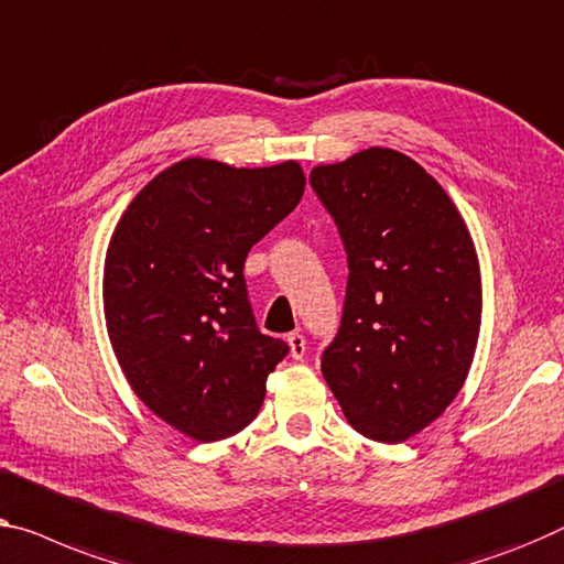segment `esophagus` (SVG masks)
Instances as JSON below:
<instances>
[{
    "label": "esophagus",
    "instance_id": "esophagus-1",
    "mask_svg": "<svg viewBox=\"0 0 564 564\" xmlns=\"http://www.w3.org/2000/svg\"><path fill=\"white\" fill-rule=\"evenodd\" d=\"M289 347H291V357L293 359H304L306 357V339L301 332L289 334Z\"/></svg>",
    "mask_w": 564,
    "mask_h": 564
}]
</instances>
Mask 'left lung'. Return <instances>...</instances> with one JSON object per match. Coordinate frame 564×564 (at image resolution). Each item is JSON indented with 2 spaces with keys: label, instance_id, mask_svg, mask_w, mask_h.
Wrapping results in <instances>:
<instances>
[{
  "label": "left lung",
  "instance_id": "1",
  "mask_svg": "<svg viewBox=\"0 0 564 564\" xmlns=\"http://www.w3.org/2000/svg\"><path fill=\"white\" fill-rule=\"evenodd\" d=\"M347 250V296L322 372L349 425L400 443L464 388L481 271L456 205L413 159L367 149L308 176Z\"/></svg>",
  "mask_w": 564,
  "mask_h": 564
}]
</instances>
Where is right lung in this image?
I'll list each match as a JSON object with an SVG mask.
<instances>
[{"instance_id":"1","label":"right lung","mask_w":564,"mask_h":564,"mask_svg":"<svg viewBox=\"0 0 564 564\" xmlns=\"http://www.w3.org/2000/svg\"><path fill=\"white\" fill-rule=\"evenodd\" d=\"M301 195L296 162L235 170L184 159L116 225L104 271L113 351L141 402L199 443L240 433L289 355L258 329L242 268Z\"/></svg>"}]
</instances>
